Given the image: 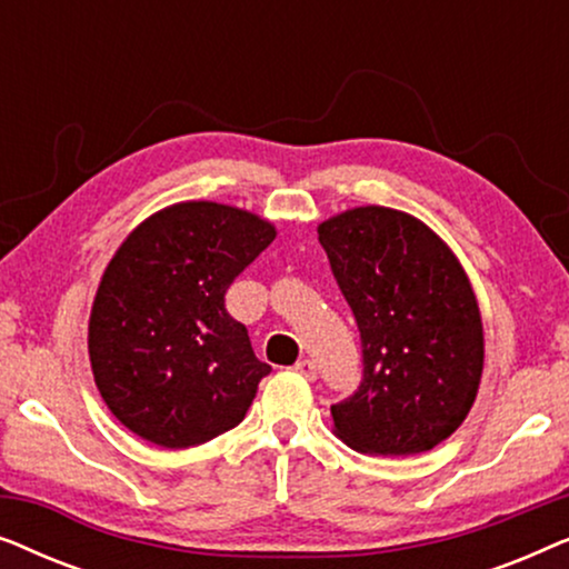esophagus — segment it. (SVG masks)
I'll use <instances>...</instances> for the list:
<instances>
[{
	"mask_svg": "<svg viewBox=\"0 0 569 569\" xmlns=\"http://www.w3.org/2000/svg\"><path fill=\"white\" fill-rule=\"evenodd\" d=\"M292 370H295V372H300V376H302V378H308V380H316V376H318L313 360H300L298 365H295Z\"/></svg>",
	"mask_w": 569,
	"mask_h": 569,
	"instance_id": "esophagus-1",
	"label": "esophagus"
}]
</instances>
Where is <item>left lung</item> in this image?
<instances>
[{
	"label": "left lung",
	"instance_id": "8db88e82",
	"mask_svg": "<svg viewBox=\"0 0 569 569\" xmlns=\"http://www.w3.org/2000/svg\"><path fill=\"white\" fill-rule=\"evenodd\" d=\"M352 308L362 378L331 407L360 453H425L458 430L485 368L479 306L461 263L415 217L360 207L318 228Z\"/></svg>",
	"mask_w": 569,
	"mask_h": 569
}]
</instances>
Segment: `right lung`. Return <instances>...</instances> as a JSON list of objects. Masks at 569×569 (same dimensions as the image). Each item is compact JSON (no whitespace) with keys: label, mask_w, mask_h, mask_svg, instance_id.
<instances>
[{"label":"right lung","mask_w":569,"mask_h":569,"mask_svg":"<svg viewBox=\"0 0 569 569\" xmlns=\"http://www.w3.org/2000/svg\"><path fill=\"white\" fill-rule=\"evenodd\" d=\"M274 240L243 209L186 201L123 240L90 313L96 386L123 427L160 448H191L243 422L271 368L224 292Z\"/></svg>","instance_id":"right-lung-1"}]
</instances>
